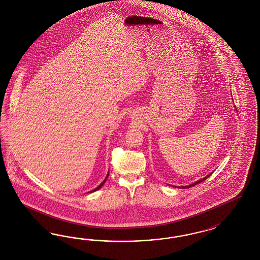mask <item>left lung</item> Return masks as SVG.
<instances>
[{
    "mask_svg": "<svg viewBox=\"0 0 260 260\" xmlns=\"http://www.w3.org/2000/svg\"><path fill=\"white\" fill-rule=\"evenodd\" d=\"M211 174H209L208 176H206V177H205L204 179H200V180H198V181H196V182H194V183H192V184H189V185H186V186H180V188L182 189H185V188H189V187H191V186H194V185H196V184H198V183H200V182H203L204 180H206L209 176H210Z\"/></svg>",
    "mask_w": 260,
    "mask_h": 260,
    "instance_id": "1",
    "label": "left lung"
}]
</instances>
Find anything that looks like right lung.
<instances>
[{
  "label": "right lung",
  "mask_w": 260,
  "mask_h": 260,
  "mask_svg": "<svg viewBox=\"0 0 260 260\" xmlns=\"http://www.w3.org/2000/svg\"><path fill=\"white\" fill-rule=\"evenodd\" d=\"M108 175H109V172H108V175H107V177H106V179H105V180H104V181H103V182H102V183H101V184L99 185L98 187H97V188L93 189V190H91V191H90V192H88V193H92V192H95V191H97V190H99V189L101 188V187H102V186H103V185L105 184L106 180H107V179H108Z\"/></svg>",
  "instance_id": "1"
}]
</instances>
